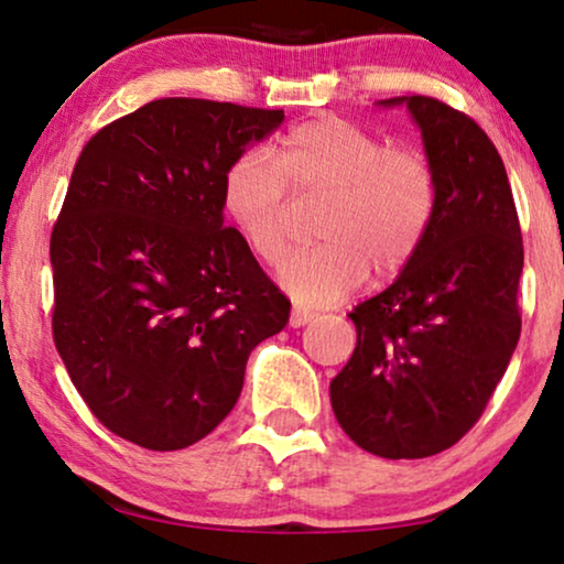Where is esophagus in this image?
<instances>
[{
  "mask_svg": "<svg viewBox=\"0 0 564 564\" xmlns=\"http://www.w3.org/2000/svg\"><path fill=\"white\" fill-rule=\"evenodd\" d=\"M313 318H315V313L307 311V307H292V313H290V326H292V328H300V326H305V323H311Z\"/></svg>",
  "mask_w": 564,
  "mask_h": 564,
  "instance_id": "esophagus-1",
  "label": "esophagus"
}]
</instances>
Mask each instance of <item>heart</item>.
Segmentation results:
<instances>
[{
    "mask_svg": "<svg viewBox=\"0 0 564 564\" xmlns=\"http://www.w3.org/2000/svg\"><path fill=\"white\" fill-rule=\"evenodd\" d=\"M292 197H326V241L292 253L276 280L300 303L326 305L351 295L369 264L382 276L411 264L434 226L438 174L419 145H388L344 118H318L290 128L272 159L246 151L223 174V210L267 264L290 249Z\"/></svg>",
    "mask_w": 564,
    "mask_h": 564,
    "instance_id": "1",
    "label": "heart"
}]
</instances>
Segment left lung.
Returning <instances> with one entry per match:
<instances>
[{"label":"left lung","instance_id":"left-lung-1","mask_svg":"<svg viewBox=\"0 0 564 564\" xmlns=\"http://www.w3.org/2000/svg\"><path fill=\"white\" fill-rule=\"evenodd\" d=\"M400 102L436 166V218L398 280L349 313L357 349L330 382V405L365 452L421 459L475 426L511 361L523 241L488 133L436 97L382 105Z\"/></svg>","mask_w":564,"mask_h":564}]
</instances>
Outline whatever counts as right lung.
Returning a JSON list of instances; mask_svg holds the SVG:
<instances>
[{"label": "right lung", "instance_id": "1", "mask_svg": "<svg viewBox=\"0 0 564 564\" xmlns=\"http://www.w3.org/2000/svg\"><path fill=\"white\" fill-rule=\"evenodd\" d=\"M282 110L164 97L97 130L51 234L53 344L95 419L143 449L174 452L234 411L253 346L290 300L236 228L230 161Z\"/></svg>", "mask_w": 564, "mask_h": 564}]
</instances>
